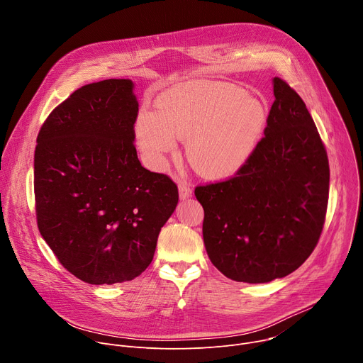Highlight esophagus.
Masks as SVG:
<instances>
[{
    "mask_svg": "<svg viewBox=\"0 0 363 363\" xmlns=\"http://www.w3.org/2000/svg\"><path fill=\"white\" fill-rule=\"evenodd\" d=\"M178 189H179V196H181L182 199H185V198H188V196L192 195V188H191V185L186 184V182H179V184H178Z\"/></svg>",
    "mask_w": 363,
    "mask_h": 363,
    "instance_id": "esophagus-1",
    "label": "esophagus"
}]
</instances>
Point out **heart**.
<instances>
[{"label":"heart","mask_w":363,"mask_h":363,"mask_svg":"<svg viewBox=\"0 0 363 363\" xmlns=\"http://www.w3.org/2000/svg\"><path fill=\"white\" fill-rule=\"evenodd\" d=\"M269 118L266 101L231 83L184 82L160 97V111H143L135 133L146 161L161 168L186 139L192 167L203 177L225 178L251 157Z\"/></svg>","instance_id":"1"}]
</instances>
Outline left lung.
Returning <instances> with one entry per match:
<instances>
[{
	"label": "left lung",
	"instance_id": "1",
	"mask_svg": "<svg viewBox=\"0 0 363 363\" xmlns=\"http://www.w3.org/2000/svg\"><path fill=\"white\" fill-rule=\"evenodd\" d=\"M264 138L234 177L198 185L202 235L228 279L267 283L297 270L319 242L329 201L326 147L304 101L274 77Z\"/></svg>",
	"mask_w": 363,
	"mask_h": 363
}]
</instances>
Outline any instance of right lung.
I'll return each mask as SVG.
<instances>
[{"mask_svg":"<svg viewBox=\"0 0 363 363\" xmlns=\"http://www.w3.org/2000/svg\"><path fill=\"white\" fill-rule=\"evenodd\" d=\"M128 79L74 90L44 121L34 152L35 218L60 264L89 284L138 277L150 264L178 186L145 169L139 105Z\"/></svg>","mask_w":363,"mask_h":363,"instance_id":"add662e5","label":"right lung"}]
</instances>
